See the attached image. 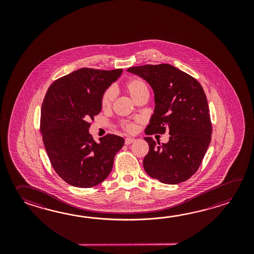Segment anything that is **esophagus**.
Segmentation results:
<instances>
[{"label":"esophagus","mask_w":254,"mask_h":254,"mask_svg":"<svg viewBox=\"0 0 254 254\" xmlns=\"http://www.w3.org/2000/svg\"><path fill=\"white\" fill-rule=\"evenodd\" d=\"M134 140L135 139H133V138H126V139H125V143L126 145H129L130 143H132Z\"/></svg>","instance_id":"1"}]
</instances>
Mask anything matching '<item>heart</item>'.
I'll return each instance as SVG.
<instances>
[{"label":"heart","instance_id":"1","mask_svg":"<svg viewBox=\"0 0 254 254\" xmlns=\"http://www.w3.org/2000/svg\"><path fill=\"white\" fill-rule=\"evenodd\" d=\"M125 89L126 92L129 93L130 97L133 100L140 97L144 94H149V88L145 81L140 78H131L125 82ZM115 99V91L113 88H108L105 92H103L101 98V105L103 109H109L112 107L113 103ZM121 126L123 129L128 132H133L136 127L133 123L131 122H122Z\"/></svg>","mask_w":254,"mask_h":254}]
</instances>
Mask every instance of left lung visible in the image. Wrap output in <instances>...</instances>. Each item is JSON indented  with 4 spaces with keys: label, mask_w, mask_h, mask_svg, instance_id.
I'll return each mask as SVG.
<instances>
[{
    "label": "left lung",
    "mask_w": 254,
    "mask_h": 254,
    "mask_svg": "<svg viewBox=\"0 0 254 254\" xmlns=\"http://www.w3.org/2000/svg\"><path fill=\"white\" fill-rule=\"evenodd\" d=\"M128 71L143 78L154 92L155 110L146 135H171L167 143L145 137L149 152L143 168L162 184H178L200 167L211 142V116L200 82L167 64L130 67Z\"/></svg>",
    "instance_id": "obj_1"
}]
</instances>
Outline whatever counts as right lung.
Segmentation results:
<instances>
[{
    "label": "right lung",
    "instance_id": "add662e5",
    "mask_svg": "<svg viewBox=\"0 0 254 254\" xmlns=\"http://www.w3.org/2000/svg\"><path fill=\"white\" fill-rule=\"evenodd\" d=\"M123 70L81 68L54 81L41 109L40 129L54 171L67 184L92 188L108 177L125 139L108 134L98 143L89 133L101 98Z\"/></svg>",
    "mask_w": 254,
    "mask_h": 254
}]
</instances>
